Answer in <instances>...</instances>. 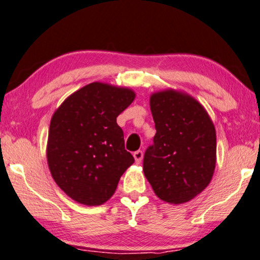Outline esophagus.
<instances>
[{"label":"esophagus","mask_w":260,"mask_h":260,"mask_svg":"<svg viewBox=\"0 0 260 260\" xmlns=\"http://www.w3.org/2000/svg\"><path fill=\"white\" fill-rule=\"evenodd\" d=\"M134 158H135L136 163L140 164L142 161V158H143V152L141 151V149H139V151L134 152Z\"/></svg>","instance_id":"esophagus-1"}]
</instances>
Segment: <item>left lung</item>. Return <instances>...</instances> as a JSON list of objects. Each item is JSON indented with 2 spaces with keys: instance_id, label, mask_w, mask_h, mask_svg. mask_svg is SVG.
I'll use <instances>...</instances> for the list:
<instances>
[{
  "instance_id": "left-lung-1",
  "label": "left lung",
  "mask_w": 260,
  "mask_h": 260,
  "mask_svg": "<svg viewBox=\"0 0 260 260\" xmlns=\"http://www.w3.org/2000/svg\"><path fill=\"white\" fill-rule=\"evenodd\" d=\"M149 106L157 133L145 152L143 173L161 201L188 202L214 174V124L198 101L180 91L152 93Z\"/></svg>"
}]
</instances>
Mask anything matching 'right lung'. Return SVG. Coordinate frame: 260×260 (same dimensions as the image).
I'll list each match as a JSON object with an SVG mask.
<instances>
[{
    "mask_svg": "<svg viewBox=\"0 0 260 260\" xmlns=\"http://www.w3.org/2000/svg\"><path fill=\"white\" fill-rule=\"evenodd\" d=\"M134 100L130 88L91 82L70 94L52 115L48 168L60 190L78 203L107 202L135 161L117 124L118 115Z\"/></svg>",
    "mask_w": 260,
    "mask_h": 260,
    "instance_id": "add662e5",
    "label": "right lung"
}]
</instances>
